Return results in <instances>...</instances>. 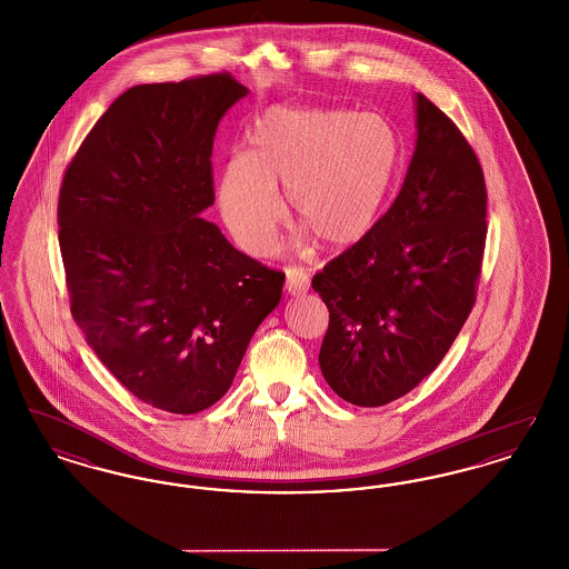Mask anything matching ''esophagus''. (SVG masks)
I'll list each match as a JSON object with an SVG mask.
<instances>
[{
    "mask_svg": "<svg viewBox=\"0 0 569 569\" xmlns=\"http://www.w3.org/2000/svg\"><path fill=\"white\" fill-rule=\"evenodd\" d=\"M286 290L288 295L298 297V295H305L309 290V274L302 271V269H288L286 271Z\"/></svg>",
    "mask_w": 569,
    "mask_h": 569,
    "instance_id": "1",
    "label": "esophagus"
}]
</instances>
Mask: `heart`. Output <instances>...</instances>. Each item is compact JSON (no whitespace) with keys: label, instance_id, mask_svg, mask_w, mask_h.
Instances as JSON below:
<instances>
[{"label":"heart","instance_id":"b5f03b06","mask_svg":"<svg viewBox=\"0 0 569 569\" xmlns=\"http://www.w3.org/2000/svg\"><path fill=\"white\" fill-rule=\"evenodd\" d=\"M399 162V136L376 112L272 107L253 121L247 153L221 170L219 216L244 251L267 256L283 217L277 188H286L292 216L311 234L350 247L376 226Z\"/></svg>","mask_w":569,"mask_h":569}]
</instances>
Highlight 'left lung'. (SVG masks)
Here are the masks:
<instances>
[{"instance_id": "1", "label": "left lung", "mask_w": 569, "mask_h": 569, "mask_svg": "<svg viewBox=\"0 0 569 569\" xmlns=\"http://www.w3.org/2000/svg\"><path fill=\"white\" fill-rule=\"evenodd\" d=\"M413 102L416 147L397 200L311 281L330 313L322 376L358 407L386 406L433 373L471 313L482 269V166L431 100Z\"/></svg>"}]
</instances>
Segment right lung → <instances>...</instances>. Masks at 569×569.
Returning <instances> with one entry per match:
<instances>
[{"label": "right lung", "mask_w": 569, "mask_h": 569, "mask_svg": "<svg viewBox=\"0 0 569 569\" xmlns=\"http://www.w3.org/2000/svg\"><path fill=\"white\" fill-rule=\"evenodd\" d=\"M244 96L228 72L136 84L82 140L59 191L74 320L114 378L170 413L228 392L281 300L286 274L202 217L216 200L217 126Z\"/></svg>", "instance_id": "1"}]
</instances>
